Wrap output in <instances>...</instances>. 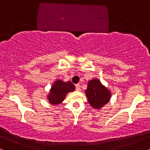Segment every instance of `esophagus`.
Instances as JSON below:
<instances>
[{
	"label": "esophagus",
	"instance_id": "esophagus-1",
	"mask_svg": "<svg viewBox=\"0 0 150 150\" xmlns=\"http://www.w3.org/2000/svg\"><path fill=\"white\" fill-rule=\"evenodd\" d=\"M75 87H76V90L77 91H80V84H77L75 85Z\"/></svg>",
	"mask_w": 150,
	"mask_h": 150
}]
</instances>
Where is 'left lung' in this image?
Segmentation results:
<instances>
[{
  "mask_svg": "<svg viewBox=\"0 0 150 150\" xmlns=\"http://www.w3.org/2000/svg\"><path fill=\"white\" fill-rule=\"evenodd\" d=\"M85 94L89 104L95 109H101L110 101L111 97L109 89L103 85L100 80L97 78L89 81Z\"/></svg>",
  "mask_w": 150,
  "mask_h": 150,
  "instance_id": "8db88e82",
  "label": "left lung"
}]
</instances>
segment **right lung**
<instances>
[{
	"instance_id": "obj_1",
	"label": "right lung",
	"mask_w": 150,
	"mask_h": 150,
	"mask_svg": "<svg viewBox=\"0 0 150 150\" xmlns=\"http://www.w3.org/2000/svg\"><path fill=\"white\" fill-rule=\"evenodd\" d=\"M75 89V85L70 81L64 82L62 80H56L50 89V92L47 95V99L51 104H60L64 100L67 94L73 92Z\"/></svg>"
}]
</instances>
